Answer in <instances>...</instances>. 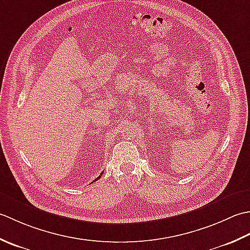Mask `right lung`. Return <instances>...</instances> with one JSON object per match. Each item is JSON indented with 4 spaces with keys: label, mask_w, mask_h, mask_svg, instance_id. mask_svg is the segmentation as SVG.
Wrapping results in <instances>:
<instances>
[{
    "label": "right lung",
    "mask_w": 250,
    "mask_h": 250,
    "mask_svg": "<svg viewBox=\"0 0 250 250\" xmlns=\"http://www.w3.org/2000/svg\"><path fill=\"white\" fill-rule=\"evenodd\" d=\"M101 175H103V174H101ZM101 175H99V177H97L96 179H95V181H97V180H98V179H100V178H101ZM95 181H93V182H95Z\"/></svg>",
    "instance_id": "add662e5"
}]
</instances>
